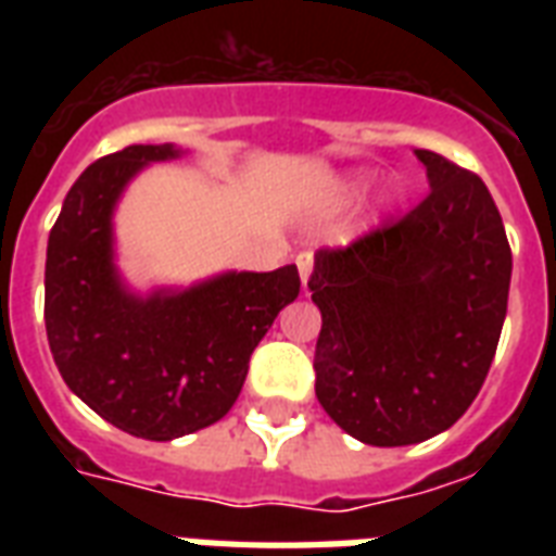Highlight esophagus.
<instances>
[{"instance_id":"34e87169","label":"esophagus","mask_w":556,"mask_h":556,"mask_svg":"<svg viewBox=\"0 0 556 556\" xmlns=\"http://www.w3.org/2000/svg\"><path fill=\"white\" fill-rule=\"evenodd\" d=\"M296 268H300V279H303V291L308 288V279H312L314 274V253H300L296 256Z\"/></svg>"}]
</instances>
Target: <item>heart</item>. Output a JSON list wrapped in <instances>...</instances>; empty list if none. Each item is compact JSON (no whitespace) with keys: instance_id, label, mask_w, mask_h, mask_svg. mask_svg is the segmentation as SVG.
<instances>
[{"instance_id":"b5f03b06","label":"heart","mask_w":556,"mask_h":556,"mask_svg":"<svg viewBox=\"0 0 556 556\" xmlns=\"http://www.w3.org/2000/svg\"><path fill=\"white\" fill-rule=\"evenodd\" d=\"M364 185H366V178L361 176V178H355V181H349L346 187H343V192H346V195H357V192L364 190ZM392 199V192H387V195H383V201H389Z\"/></svg>"}]
</instances>
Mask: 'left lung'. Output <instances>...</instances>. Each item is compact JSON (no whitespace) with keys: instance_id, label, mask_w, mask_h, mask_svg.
I'll return each mask as SVG.
<instances>
[{"instance_id":"obj_1","label":"left lung","mask_w":556,"mask_h":556,"mask_svg":"<svg viewBox=\"0 0 556 556\" xmlns=\"http://www.w3.org/2000/svg\"><path fill=\"white\" fill-rule=\"evenodd\" d=\"M430 195L346 248H323L308 279L323 329L314 392L371 447L439 435L467 413L508 312L510 244L470 169L415 150Z\"/></svg>"}]
</instances>
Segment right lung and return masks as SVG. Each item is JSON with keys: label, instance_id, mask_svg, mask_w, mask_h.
<instances>
[{"label": "right lung", "instance_id": "add662e5", "mask_svg": "<svg viewBox=\"0 0 556 556\" xmlns=\"http://www.w3.org/2000/svg\"><path fill=\"white\" fill-rule=\"evenodd\" d=\"M173 143H135L86 167L63 201L46 256V331L54 364L83 404L117 430L169 441L236 404L253 349L300 294L296 265L218 274L132 294L121 282L112 213L124 187Z\"/></svg>", "mask_w": 556, "mask_h": 556}]
</instances>
